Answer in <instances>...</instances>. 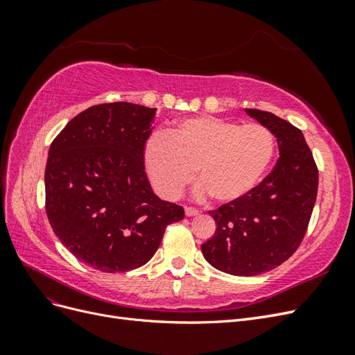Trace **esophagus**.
Returning <instances> with one entry per match:
<instances>
[{"label": "esophagus", "instance_id": "34e87169", "mask_svg": "<svg viewBox=\"0 0 355 355\" xmlns=\"http://www.w3.org/2000/svg\"><path fill=\"white\" fill-rule=\"evenodd\" d=\"M185 214H187V216H197L198 210L192 209V207H185Z\"/></svg>", "mask_w": 355, "mask_h": 355}]
</instances>
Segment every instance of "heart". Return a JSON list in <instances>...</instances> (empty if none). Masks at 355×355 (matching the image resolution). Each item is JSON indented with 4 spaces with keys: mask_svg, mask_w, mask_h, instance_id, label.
<instances>
[{
    "mask_svg": "<svg viewBox=\"0 0 355 355\" xmlns=\"http://www.w3.org/2000/svg\"><path fill=\"white\" fill-rule=\"evenodd\" d=\"M277 151L270 127L241 124L228 118L200 115L182 120L170 135L146 141L144 163L154 189L163 198H178L194 170L200 185L194 196H213L228 204L244 198L259 184Z\"/></svg>",
    "mask_w": 355,
    "mask_h": 355,
    "instance_id": "obj_1",
    "label": "heart"
}]
</instances>
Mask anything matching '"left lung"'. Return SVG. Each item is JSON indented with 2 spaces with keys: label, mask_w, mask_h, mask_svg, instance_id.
Instances as JSON below:
<instances>
[{
  "label": "left lung",
  "mask_w": 355,
  "mask_h": 355,
  "mask_svg": "<svg viewBox=\"0 0 355 355\" xmlns=\"http://www.w3.org/2000/svg\"><path fill=\"white\" fill-rule=\"evenodd\" d=\"M245 112L271 128L280 158L244 198L209 211L216 232L201 252L222 272L252 277L274 270L296 252L315 204L318 170L299 128L272 112Z\"/></svg>",
  "instance_id": "left-lung-1"
}]
</instances>
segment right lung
I'll list each match as a JSON object with an SVG mask.
<instances>
[{
  "label": "right lung",
  "mask_w": 355,
  "mask_h": 355,
  "mask_svg": "<svg viewBox=\"0 0 355 355\" xmlns=\"http://www.w3.org/2000/svg\"><path fill=\"white\" fill-rule=\"evenodd\" d=\"M157 108L94 105L56 136L46 166V211L60 243L103 272H125L155 254L184 207L159 200L145 173L144 148Z\"/></svg>",
  "instance_id": "right-lung-1"
}]
</instances>
